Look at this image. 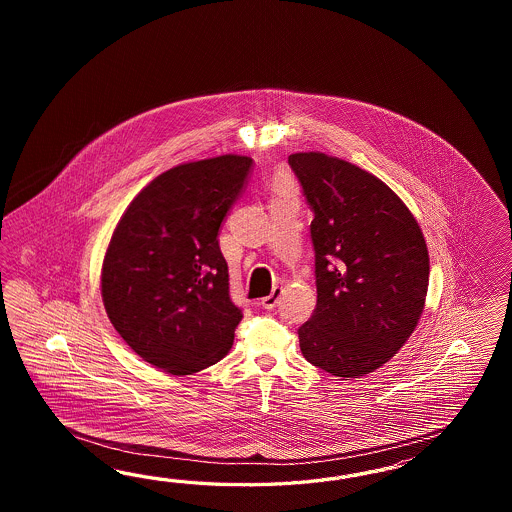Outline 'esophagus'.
<instances>
[{
	"instance_id": "34e87169",
	"label": "esophagus",
	"mask_w": 512,
	"mask_h": 512,
	"mask_svg": "<svg viewBox=\"0 0 512 512\" xmlns=\"http://www.w3.org/2000/svg\"><path fill=\"white\" fill-rule=\"evenodd\" d=\"M281 287H274L272 289V293L268 296H264L263 300H261V306H263L264 310H274L276 306H278L279 296H281Z\"/></svg>"
}]
</instances>
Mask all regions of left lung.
Segmentation results:
<instances>
[{"instance_id":"8db88e82","label":"left lung","mask_w":512,"mask_h":512,"mask_svg":"<svg viewBox=\"0 0 512 512\" xmlns=\"http://www.w3.org/2000/svg\"><path fill=\"white\" fill-rule=\"evenodd\" d=\"M313 221L317 306L304 358L336 377L381 368L424 310L430 257L417 219L379 178L338 157L289 155Z\"/></svg>"}]
</instances>
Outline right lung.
Segmentation results:
<instances>
[{"label": "right lung", "mask_w": 512, "mask_h": 512, "mask_svg": "<svg viewBox=\"0 0 512 512\" xmlns=\"http://www.w3.org/2000/svg\"><path fill=\"white\" fill-rule=\"evenodd\" d=\"M251 167L246 155H219L159 174L110 238L101 272L110 323L163 372H201L233 345L242 310L217 234Z\"/></svg>", "instance_id": "right-lung-1"}]
</instances>
